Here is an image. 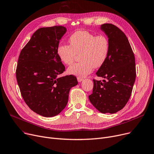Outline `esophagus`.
I'll return each instance as SVG.
<instances>
[{
	"label": "esophagus",
	"instance_id": "1",
	"mask_svg": "<svg viewBox=\"0 0 154 154\" xmlns=\"http://www.w3.org/2000/svg\"><path fill=\"white\" fill-rule=\"evenodd\" d=\"M77 80H78L79 82H80L84 80V79L83 78H81V77H77Z\"/></svg>",
	"mask_w": 154,
	"mask_h": 154
}]
</instances>
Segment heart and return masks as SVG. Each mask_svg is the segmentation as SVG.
I'll return each instance as SVG.
<instances>
[{
    "label": "heart",
    "instance_id": "heart-1",
    "mask_svg": "<svg viewBox=\"0 0 154 154\" xmlns=\"http://www.w3.org/2000/svg\"><path fill=\"white\" fill-rule=\"evenodd\" d=\"M70 46L61 43L57 48V54L62 62L70 65L76 56L80 54L81 62L74 64L67 69L69 74L84 77L94 68H98L106 61L109 48L108 38L87 31H77L69 38Z\"/></svg>",
    "mask_w": 154,
    "mask_h": 154
}]
</instances>
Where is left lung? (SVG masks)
Returning <instances> with one entry per match:
<instances>
[{
    "instance_id": "left-lung-1",
    "label": "left lung",
    "mask_w": 154,
    "mask_h": 154,
    "mask_svg": "<svg viewBox=\"0 0 154 154\" xmlns=\"http://www.w3.org/2000/svg\"><path fill=\"white\" fill-rule=\"evenodd\" d=\"M107 36L109 48L107 59L96 74L105 79L94 80L93 93L88 96L94 106L101 113H115L128 101L136 80L135 57L128 39L117 26L101 25Z\"/></svg>"
}]
</instances>
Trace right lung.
Segmentation results:
<instances>
[{
    "instance_id": "add662e5",
    "label": "right lung",
    "mask_w": 154,
    "mask_h": 154,
    "mask_svg": "<svg viewBox=\"0 0 154 154\" xmlns=\"http://www.w3.org/2000/svg\"><path fill=\"white\" fill-rule=\"evenodd\" d=\"M67 29L62 26L41 28L21 51L16 77L28 107L44 117L57 115L66 106L69 91L77 85L74 75L59 77L65 67L57 54Z\"/></svg>"
}]
</instances>
